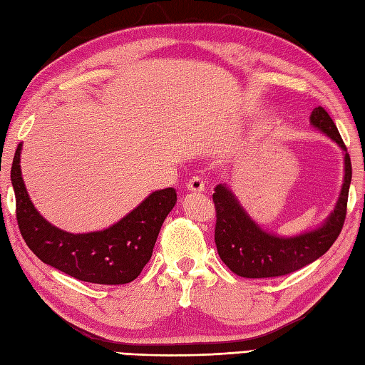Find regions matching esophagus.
Instances as JSON below:
<instances>
[{"mask_svg":"<svg viewBox=\"0 0 365 365\" xmlns=\"http://www.w3.org/2000/svg\"><path fill=\"white\" fill-rule=\"evenodd\" d=\"M187 190L191 192H204L205 191V183H204V178L195 175L191 177L188 183H187Z\"/></svg>","mask_w":365,"mask_h":365,"instance_id":"esophagus-1","label":"esophagus"}]
</instances>
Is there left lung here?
<instances>
[{"label": "left lung", "mask_w": 365, "mask_h": 365, "mask_svg": "<svg viewBox=\"0 0 365 365\" xmlns=\"http://www.w3.org/2000/svg\"><path fill=\"white\" fill-rule=\"evenodd\" d=\"M311 122L345 150L344 187L334 212L320 229L298 237L282 238L262 230L246 215L226 185H218L213 192L216 210L215 243L221 260L237 276L260 279L290 274L322 257L342 232L351 183L350 155L334 120L323 106L312 111Z\"/></svg>", "instance_id": "1"}]
</instances>
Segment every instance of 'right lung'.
<instances>
[{
  "label": "right lung",
  "instance_id": "right-lung-1",
  "mask_svg": "<svg viewBox=\"0 0 365 365\" xmlns=\"http://www.w3.org/2000/svg\"><path fill=\"white\" fill-rule=\"evenodd\" d=\"M19 144L14 155L11 180L15 215L28 247L50 267L78 281L119 285L141 274L150 260L160 229L177 200L174 188L155 191L114 226L91 234H68L46 222L37 213L20 170Z\"/></svg>",
  "mask_w": 365,
  "mask_h": 365
}]
</instances>
